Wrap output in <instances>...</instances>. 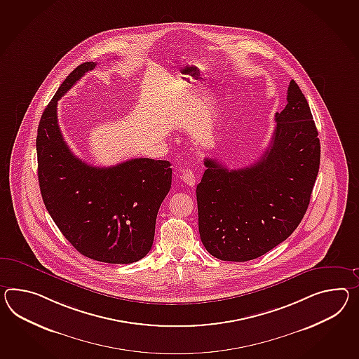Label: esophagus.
Wrapping results in <instances>:
<instances>
[{"label":"esophagus","mask_w":359,"mask_h":359,"mask_svg":"<svg viewBox=\"0 0 359 359\" xmlns=\"http://www.w3.org/2000/svg\"><path fill=\"white\" fill-rule=\"evenodd\" d=\"M180 177H182V180H183L184 183L187 184V185L194 187V184H196V175H194V171H193L192 168H185V170H183Z\"/></svg>","instance_id":"esophagus-1"}]
</instances>
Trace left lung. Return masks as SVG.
Segmentation results:
<instances>
[{
	"label": "left lung",
	"instance_id": "obj_1",
	"mask_svg": "<svg viewBox=\"0 0 359 359\" xmlns=\"http://www.w3.org/2000/svg\"><path fill=\"white\" fill-rule=\"evenodd\" d=\"M288 104L262 158L228 170L205 158L197 185L198 229L206 250L222 261L246 262L270 252L298 227L320 163V142L306 98L294 80Z\"/></svg>",
	"mask_w": 359,
	"mask_h": 359
}]
</instances>
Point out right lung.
<instances>
[{"label":"right lung","mask_w":359,"mask_h":359,"mask_svg":"<svg viewBox=\"0 0 359 359\" xmlns=\"http://www.w3.org/2000/svg\"><path fill=\"white\" fill-rule=\"evenodd\" d=\"M96 62L78 66L61 84L37 128V176L43 201L70 244L90 259L133 263L149 253L158 210L171 188L168 161L135 158L111 167L83 162L63 140L57 104Z\"/></svg>","instance_id":"right-lung-1"}]
</instances>
